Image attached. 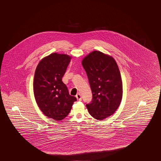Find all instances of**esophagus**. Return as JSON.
Wrapping results in <instances>:
<instances>
[{
	"label": "esophagus",
	"instance_id": "34e87169",
	"mask_svg": "<svg viewBox=\"0 0 161 161\" xmlns=\"http://www.w3.org/2000/svg\"><path fill=\"white\" fill-rule=\"evenodd\" d=\"M76 98H77V100L78 101H81V94L80 93H78L76 95Z\"/></svg>",
	"mask_w": 161,
	"mask_h": 161
}]
</instances>
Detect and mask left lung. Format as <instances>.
Returning a JSON list of instances; mask_svg holds the SVG:
<instances>
[{
	"mask_svg": "<svg viewBox=\"0 0 161 161\" xmlns=\"http://www.w3.org/2000/svg\"><path fill=\"white\" fill-rule=\"evenodd\" d=\"M92 90L93 99L86 104L89 114L98 120L113 115L123 98V82L115 59L94 51L81 61Z\"/></svg>",
	"mask_w": 161,
	"mask_h": 161,
	"instance_id": "left-lung-1",
	"label": "left lung"
}]
</instances>
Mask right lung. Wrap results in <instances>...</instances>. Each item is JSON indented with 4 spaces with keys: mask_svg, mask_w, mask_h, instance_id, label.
Masks as SVG:
<instances>
[{
    "mask_svg": "<svg viewBox=\"0 0 161 161\" xmlns=\"http://www.w3.org/2000/svg\"><path fill=\"white\" fill-rule=\"evenodd\" d=\"M71 58L67 54H50L40 61L34 74L33 91L36 103L44 115L56 121L66 118L77 101L62 81Z\"/></svg>",
    "mask_w": 161,
    "mask_h": 161,
    "instance_id": "right-lung-1",
    "label": "right lung"
}]
</instances>
